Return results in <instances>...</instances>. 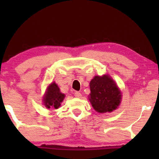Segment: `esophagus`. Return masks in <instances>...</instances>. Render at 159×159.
Instances as JSON below:
<instances>
[{
    "instance_id": "1",
    "label": "esophagus",
    "mask_w": 159,
    "mask_h": 159,
    "mask_svg": "<svg viewBox=\"0 0 159 159\" xmlns=\"http://www.w3.org/2000/svg\"><path fill=\"white\" fill-rule=\"evenodd\" d=\"M75 96L76 98H80V97L82 96V95H81V93H80V92H75Z\"/></svg>"
}]
</instances>
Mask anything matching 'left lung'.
<instances>
[{
	"label": "left lung",
	"mask_w": 159,
	"mask_h": 159,
	"mask_svg": "<svg viewBox=\"0 0 159 159\" xmlns=\"http://www.w3.org/2000/svg\"><path fill=\"white\" fill-rule=\"evenodd\" d=\"M90 88L91 93L89 100L96 111L111 112L120 103V91L109 76H95L90 82Z\"/></svg>",
	"instance_id": "left-lung-1"
}]
</instances>
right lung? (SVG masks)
<instances>
[{"label":"right lung","mask_w":159,"mask_h":159,"mask_svg":"<svg viewBox=\"0 0 159 159\" xmlns=\"http://www.w3.org/2000/svg\"><path fill=\"white\" fill-rule=\"evenodd\" d=\"M65 95L60 92V89L55 82L51 84L45 93L43 101L44 105L48 108H58L61 106Z\"/></svg>","instance_id":"obj_1"}]
</instances>
